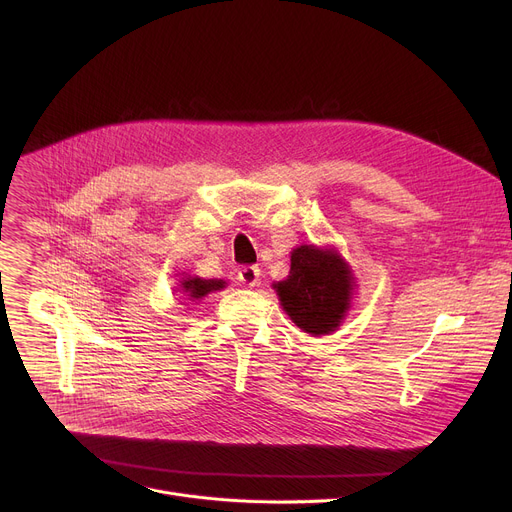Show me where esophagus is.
<instances>
[{
  "instance_id": "obj_1",
  "label": "esophagus",
  "mask_w": 512,
  "mask_h": 512,
  "mask_svg": "<svg viewBox=\"0 0 512 512\" xmlns=\"http://www.w3.org/2000/svg\"><path fill=\"white\" fill-rule=\"evenodd\" d=\"M239 279L241 283H245L247 287H255L259 283V267L257 265H247L239 271Z\"/></svg>"
}]
</instances>
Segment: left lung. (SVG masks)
Wrapping results in <instances>:
<instances>
[{"instance_id": "left-lung-1", "label": "left lung", "mask_w": 512, "mask_h": 512, "mask_svg": "<svg viewBox=\"0 0 512 512\" xmlns=\"http://www.w3.org/2000/svg\"><path fill=\"white\" fill-rule=\"evenodd\" d=\"M273 289L289 319L309 335H329L352 309L356 277L335 247L299 245L291 251V269Z\"/></svg>"}]
</instances>
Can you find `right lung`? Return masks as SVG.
<instances>
[{"label":"right lung","instance_id":"right-lung-1","mask_svg":"<svg viewBox=\"0 0 512 512\" xmlns=\"http://www.w3.org/2000/svg\"><path fill=\"white\" fill-rule=\"evenodd\" d=\"M227 287V281L223 279H203V277H197V275H183L179 279V287L177 291L181 293V297L185 301H191V303H197L201 301L203 297H207L209 293L213 291H221Z\"/></svg>","mask_w":512,"mask_h":512}]
</instances>
